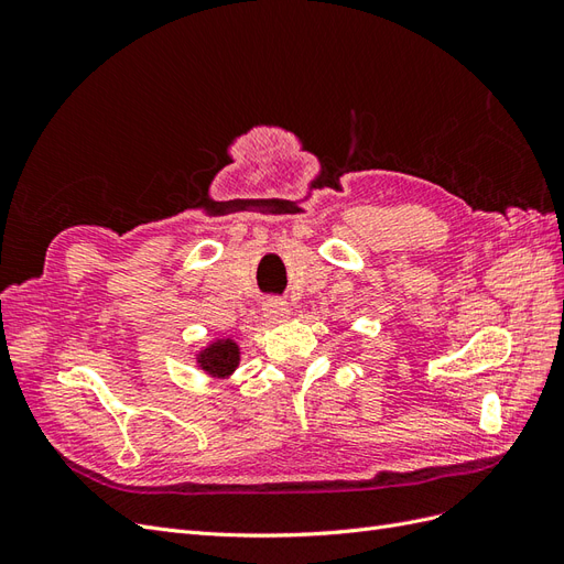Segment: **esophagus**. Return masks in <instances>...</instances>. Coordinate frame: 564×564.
I'll return each instance as SVG.
<instances>
[{
    "instance_id": "1",
    "label": "esophagus",
    "mask_w": 564,
    "mask_h": 564,
    "mask_svg": "<svg viewBox=\"0 0 564 564\" xmlns=\"http://www.w3.org/2000/svg\"><path fill=\"white\" fill-rule=\"evenodd\" d=\"M263 315H265L268 322L280 324V322H284L289 317V305L284 301H280V299H270V301L263 303Z\"/></svg>"
}]
</instances>
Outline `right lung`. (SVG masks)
I'll return each mask as SVG.
<instances>
[{
  "instance_id": "1",
  "label": "right lung",
  "mask_w": 564,
  "mask_h": 564,
  "mask_svg": "<svg viewBox=\"0 0 564 564\" xmlns=\"http://www.w3.org/2000/svg\"><path fill=\"white\" fill-rule=\"evenodd\" d=\"M195 362L212 379H230L240 367V346L232 338H214L195 355Z\"/></svg>"
}]
</instances>
